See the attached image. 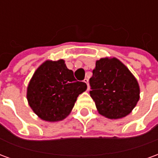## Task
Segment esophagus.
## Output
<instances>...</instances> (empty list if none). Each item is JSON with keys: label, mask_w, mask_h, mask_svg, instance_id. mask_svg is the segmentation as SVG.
Returning a JSON list of instances; mask_svg holds the SVG:
<instances>
[{"label": "esophagus", "mask_w": 158, "mask_h": 158, "mask_svg": "<svg viewBox=\"0 0 158 158\" xmlns=\"http://www.w3.org/2000/svg\"><path fill=\"white\" fill-rule=\"evenodd\" d=\"M84 82L85 83L86 85H87V90H89V79H84Z\"/></svg>", "instance_id": "34e87169"}]
</instances>
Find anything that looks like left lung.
Masks as SVG:
<instances>
[{"label": "left lung", "mask_w": 158, "mask_h": 158, "mask_svg": "<svg viewBox=\"0 0 158 158\" xmlns=\"http://www.w3.org/2000/svg\"><path fill=\"white\" fill-rule=\"evenodd\" d=\"M89 85V94L96 109L107 118L118 119L129 115L139 100L137 79L116 57L96 61Z\"/></svg>", "instance_id": "obj_1"}]
</instances>
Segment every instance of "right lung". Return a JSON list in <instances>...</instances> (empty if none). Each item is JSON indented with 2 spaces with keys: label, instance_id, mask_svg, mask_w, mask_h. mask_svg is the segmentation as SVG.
<instances>
[{
  "label": "right lung",
  "instance_id": "right-lung-1",
  "mask_svg": "<svg viewBox=\"0 0 158 158\" xmlns=\"http://www.w3.org/2000/svg\"><path fill=\"white\" fill-rule=\"evenodd\" d=\"M85 83L77 81L65 61L46 60L38 67L27 87V100L33 112L46 122H58L69 116Z\"/></svg>",
  "mask_w": 158,
  "mask_h": 158
}]
</instances>
